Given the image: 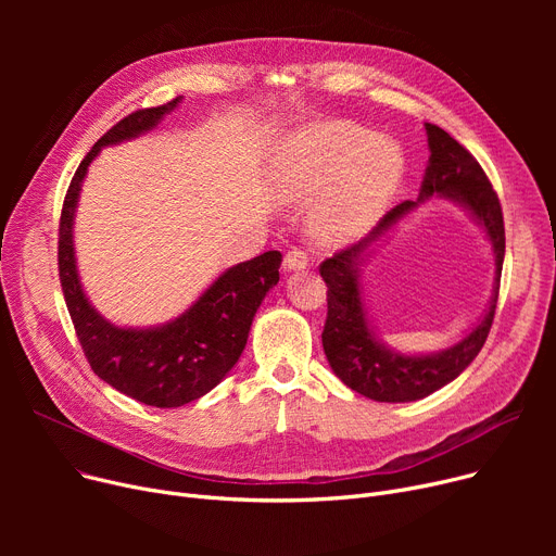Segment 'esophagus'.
<instances>
[{
  "mask_svg": "<svg viewBox=\"0 0 556 556\" xmlns=\"http://www.w3.org/2000/svg\"><path fill=\"white\" fill-rule=\"evenodd\" d=\"M308 266V256L304 250L300 248H293L288 250L286 256H283V268L286 270H304Z\"/></svg>",
  "mask_w": 556,
  "mask_h": 556,
  "instance_id": "obj_1",
  "label": "esophagus"
}]
</instances>
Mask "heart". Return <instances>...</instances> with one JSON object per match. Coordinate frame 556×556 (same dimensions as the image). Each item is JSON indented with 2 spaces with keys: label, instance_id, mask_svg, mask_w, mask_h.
Segmentation results:
<instances>
[{
  "label": "heart",
  "instance_id": "1",
  "mask_svg": "<svg viewBox=\"0 0 556 556\" xmlns=\"http://www.w3.org/2000/svg\"><path fill=\"white\" fill-rule=\"evenodd\" d=\"M405 170V157L388 137L329 122L290 137L277 155L275 182L281 198L311 202L313 231L327 245L358 239L396 193Z\"/></svg>",
  "mask_w": 556,
  "mask_h": 556
}]
</instances>
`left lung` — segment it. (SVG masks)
I'll use <instances>...</instances> for the list:
<instances>
[{"label":"left lung","mask_w":556,"mask_h":556,"mask_svg":"<svg viewBox=\"0 0 556 556\" xmlns=\"http://www.w3.org/2000/svg\"><path fill=\"white\" fill-rule=\"evenodd\" d=\"M430 160L417 200H405L390 210L363 241L323 261L319 275L327 283V323L323 346L331 369L354 392L383 401H419L442 390L473 363L489 336L498 304L501 273L505 261V223L501 200L495 195L478 160L446 130L426 124ZM444 197L457 201L488 231L496 256L494 293L485 317L459 343L437 355H399L378 341L368 325L359 286V266L376 240L395 226L421 201Z\"/></svg>","instance_id":"left-lung-1"}]
</instances>
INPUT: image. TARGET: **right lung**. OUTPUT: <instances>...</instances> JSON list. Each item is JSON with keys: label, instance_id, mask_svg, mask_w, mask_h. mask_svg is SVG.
I'll list each match as a JSON object with an SVG mask.
<instances>
[{"label": "right lung", "instance_id": "obj_1", "mask_svg": "<svg viewBox=\"0 0 556 556\" xmlns=\"http://www.w3.org/2000/svg\"><path fill=\"white\" fill-rule=\"evenodd\" d=\"M178 103L180 97L157 108L137 110L92 146L74 173L58 229V273L87 363L114 390L155 407H180L223 381L239 363L254 313L268 290L277 286L281 266V254L270 250L227 268L180 317L149 329L116 327L85 298L72 229L87 166L103 146L153 130Z\"/></svg>", "mask_w": 556, "mask_h": 556}]
</instances>
